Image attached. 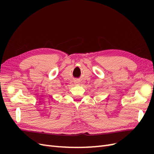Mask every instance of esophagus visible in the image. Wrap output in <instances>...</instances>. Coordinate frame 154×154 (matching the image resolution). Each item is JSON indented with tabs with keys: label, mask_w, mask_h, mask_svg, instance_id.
I'll list each match as a JSON object with an SVG mask.
<instances>
[{
	"label": "esophagus",
	"mask_w": 154,
	"mask_h": 154,
	"mask_svg": "<svg viewBox=\"0 0 154 154\" xmlns=\"http://www.w3.org/2000/svg\"><path fill=\"white\" fill-rule=\"evenodd\" d=\"M75 83H78V82H75Z\"/></svg>",
	"instance_id": "1"
}]
</instances>
